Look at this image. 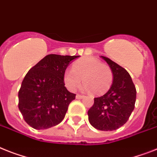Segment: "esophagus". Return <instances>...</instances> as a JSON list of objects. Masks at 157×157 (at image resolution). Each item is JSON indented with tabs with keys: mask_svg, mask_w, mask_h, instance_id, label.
<instances>
[{
	"mask_svg": "<svg viewBox=\"0 0 157 157\" xmlns=\"http://www.w3.org/2000/svg\"><path fill=\"white\" fill-rule=\"evenodd\" d=\"M76 99H82V98H84V96H82V95H80V94H77L76 96Z\"/></svg>",
	"mask_w": 157,
	"mask_h": 157,
	"instance_id": "esophagus-1",
	"label": "esophagus"
}]
</instances>
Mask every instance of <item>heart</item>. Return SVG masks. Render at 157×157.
Wrapping results in <instances>:
<instances>
[{
  "mask_svg": "<svg viewBox=\"0 0 157 157\" xmlns=\"http://www.w3.org/2000/svg\"><path fill=\"white\" fill-rule=\"evenodd\" d=\"M85 83L82 89L93 91L94 94H102L109 90L113 84V74L110 67L102 64L101 60L93 57H85L76 60L72 64V69H67L63 75V80L67 89L75 91Z\"/></svg>",
  "mask_w": 157,
  "mask_h": 157,
  "instance_id": "obj_1",
  "label": "heart"
}]
</instances>
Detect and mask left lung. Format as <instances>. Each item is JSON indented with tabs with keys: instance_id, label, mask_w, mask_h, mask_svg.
Returning a JSON list of instances; mask_svg holds the SVG:
<instances>
[{
	"instance_id": "1",
	"label": "left lung",
	"mask_w": 157,
	"mask_h": 157,
	"mask_svg": "<svg viewBox=\"0 0 157 157\" xmlns=\"http://www.w3.org/2000/svg\"><path fill=\"white\" fill-rule=\"evenodd\" d=\"M113 71L111 88L101 97L94 98L88 111L89 123L101 131H113L126 123L135 108L136 90L129 73L108 57L101 56Z\"/></svg>"
}]
</instances>
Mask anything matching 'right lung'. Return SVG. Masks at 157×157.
Wrapping results in <instances>:
<instances>
[{
  "label": "right lung",
  "instance_id": "obj_1",
  "mask_svg": "<svg viewBox=\"0 0 157 157\" xmlns=\"http://www.w3.org/2000/svg\"><path fill=\"white\" fill-rule=\"evenodd\" d=\"M79 56L49 54L27 72L18 93V108L29 125L47 129L63 121L76 97L64 86L63 75Z\"/></svg>",
  "mask_w": 157,
  "mask_h": 157
}]
</instances>
